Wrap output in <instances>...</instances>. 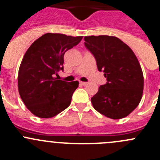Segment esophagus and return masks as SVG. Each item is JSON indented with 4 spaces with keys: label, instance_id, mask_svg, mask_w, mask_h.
<instances>
[{
    "label": "esophagus",
    "instance_id": "esophagus-1",
    "mask_svg": "<svg viewBox=\"0 0 160 160\" xmlns=\"http://www.w3.org/2000/svg\"><path fill=\"white\" fill-rule=\"evenodd\" d=\"M80 84H81V85H83V86H86V85L88 84V82H82V81H80Z\"/></svg>",
    "mask_w": 160,
    "mask_h": 160
}]
</instances>
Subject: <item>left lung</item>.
<instances>
[{
    "label": "left lung",
    "instance_id": "1",
    "mask_svg": "<svg viewBox=\"0 0 160 160\" xmlns=\"http://www.w3.org/2000/svg\"><path fill=\"white\" fill-rule=\"evenodd\" d=\"M85 46L96 59L107 83L91 98L95 110L111 119L131 114L142 97L144 78L136 56L128 45L115 36H85Z\"/></svg>",
    "mask_w": 160,
    "mask_h": 160
}]
</instances>
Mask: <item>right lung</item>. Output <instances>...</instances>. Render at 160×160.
Wrapping results in <instances>:
<instances>
[{"label": "right lung", "instance_id": "1", "mask_svg": "<svg viewBox=\"0 0 160 160\" xmlns=\"http://www.w3.org/2000/svg\"><path fill=\"white\" fill-rule=\"evenodd\" d=\"M83 36L46 33L35 40L25 52L18 76L21 98L34 115L49 118L70 106L79 82L57 80L55 74L63 70L67 50L77 46Z\"/></svg>", "mask_w": 160, "mask_h": 160}]
</instances>
